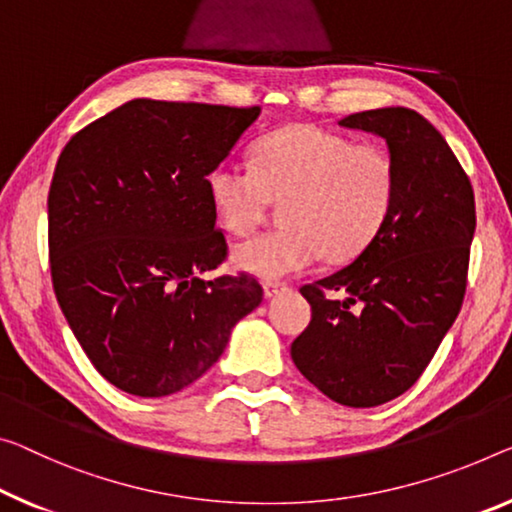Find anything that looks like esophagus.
Segmentation results:
<instances>
[{
  "mask_svg": "<svg viewBox=\"0 0 512 512\" xmlns=\"http://www.w3.org/2000/svg\"><path fill=\"white\" fill-rule=\"evenodd\" d=\"M263 290H265V297H277L281 293H286L288 286H286V283H279V281H265Z\"/></svg>",
  "mask_w": 512,
  "mask_h": 512,
  "instance_id": "obj_1",
  "label": "esophagus"
}]
</instances>
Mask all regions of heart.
I'll return each instance as SVG.
<instances>
[{"label":"heart","instance_id":"heart-1","mask_svg":"<svg viewBox=\"0 0 512 512\" xmlns=\"http://www.w3.org/2000/svg\"><path fill=\"white\" fill-rule=\"evenodd\" d=\"M215 219L247 235L270 203H283V229L233 249V265L265 279L309 270L325 254L348 263L380 235L396 199V167L380 146L355 144L318 125L293 123L265 135L251 169L224 162L206 178Z\"/></svg>","mask_w":512,"mask_h":512}]
</instances>
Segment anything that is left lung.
Segmentation results:
<instances>
[{"instance_id":"left-lung-1","label":"left lung","mask_w":512,"mask_h":512,"mask_svg":"<svg viewBox=\"0 0 512 512\" xmlns=\"http://www.w3.org/2000/svg\"><path fill=\"white\" fill-rule=\"evenodd\" d=\"M338 125L387 141L396 199L355 261L300 288L311 322L290 357L334 403L375 407L419 380L458 318L476 229L474 190L442 132L414 109H368Z\"/></svg>"}]
</instances>
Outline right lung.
<instances>
[{
	"instance_id": "obj_1",
	"label": "right lung",
	"mask_w": 512,
	"mask_h": 512,
	"mask_svg": "<svg viewBox=\"0 0 512 512\" xmlns=\"http://www.w3.org/2000/svg\"><path fill=\"white\" fill-rule=\"evenodd\" d=\"M258 114L135 98L61 151L47 194L52 286L116 389L141 398L185 389L261 304L254 277H201L226 256L206 178Z\"/></svg>"
}]
</instances>
